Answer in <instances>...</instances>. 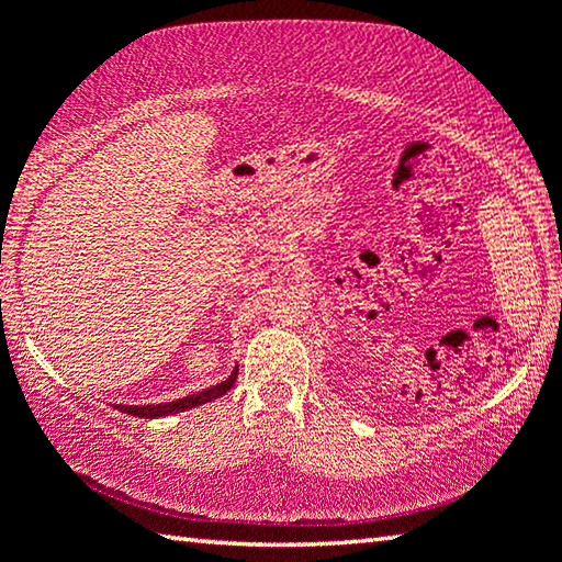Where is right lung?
Returning a JSON list of instances; mask_svg holds the SVG:
<instances>
[{
  "mask_svg": "<svg viewBox=\"0 0 562 562\" xmlns=\"http://www.w3.org/2000/svg\"><path fill=\"white\" fill-rule=\"evenodd\" d=\"M237 379V367L231 372V376L225 379V382L215 384L211 389H203V392L198 394H188L183 398H176V402H166V404H144V406H128V404H116L119 412L123 414H131V416H138V418H160V416H168V414H180V412H188V408H195L201 404L213 402V398H221L225 392H231L233 384Z\"/></svg>",
  "mask_w": 562,
  "mask_h": 562,
  "instance_id": "1",
  "label": "right lung"
}]
</instances>
